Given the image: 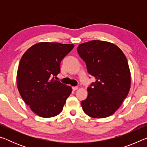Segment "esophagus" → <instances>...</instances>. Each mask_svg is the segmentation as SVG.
<instances>
[{"instance_id": "esophagus-1", "label": "esophagus", "mask_w": 147, "mask_h": 147, "mask_svg": "<svg viewBox=\"0 0 147 147\" xmlns=\"http://www.w3.org/2000/svg\"><path fill=\"white\" fill-rule=\"evenodd\" d=\"M73 88V91H76V90H77V89H78V87H77V86H74V87H73V88Z\"/></svg>"}]
</instances>
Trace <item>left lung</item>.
Listing matches in <instances>:
<instances>
[{"label":"left lung","instance_id":"8db88e82","mask_svg":"<svg viewBox=\"0 0 147 147\" xmlns=\"http://www.w3.org/2000/svg\"><path fill=\"white\" fill-rule=\"evenodd\" d=\"M77 51L95 82L88 88L81 105L93 118H105L117 110L130 91L131 75L123 51L111 43L93 40L79 45Z\"/></svg>","mask_w":147,"mask_h":147}]
</instances>
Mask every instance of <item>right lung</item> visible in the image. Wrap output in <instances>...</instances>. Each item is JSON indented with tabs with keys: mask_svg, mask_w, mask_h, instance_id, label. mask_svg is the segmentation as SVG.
Instances as JSON below:
<instances>
[{
	"mask_svg": "<svg viewBox=\"0 0 147 147\" xmlns=\"http://www.w3.org/2000/svg\"><path fill=\"white\" fill-rule=\"evenodd\" d=\"M74 45L41 42L24 53L17 74V88L34 113L53 117L61 112L72 91L71 86L56 80L60 63Z\"/></svg>",
	"mask_w": 147,
	"mask_h": 147,
	"instance_id": "1",
	"label": "right lung"
}]
</instances>
